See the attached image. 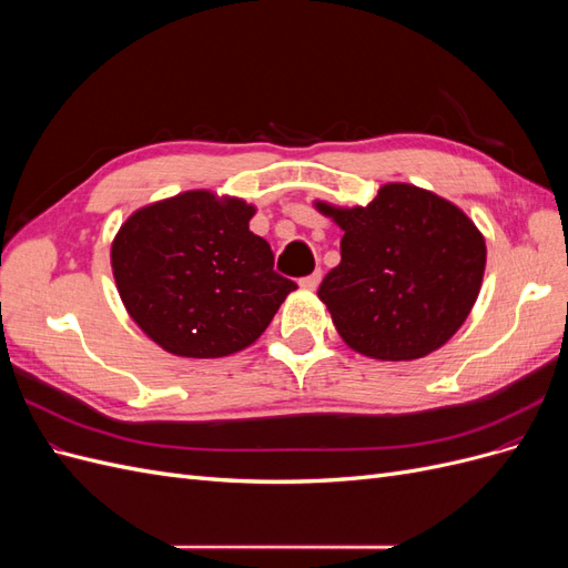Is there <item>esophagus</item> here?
<instances>
[{
  "instance_id": "34e87169",
  "label": "esophagus",
  "mask_w": 568,
  "mask_h": 568,
  "mask_svg": "<svg viewBox=\"0 0 568 568\" xmlns=\"http://www.w3.org/2000/svg\"><path fill=\"white\" fill-rule=\"evenodd\" d=\"M320 280H322V272L320 270H315L311 277H303L301 280V288H305V291H315L317 286H320Z\"/></svg>"
}]
</instances>
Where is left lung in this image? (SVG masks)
Listing matches in <instances>:
<instances>
[{
  "label": "left lung",
  "mask_w": 568,
  "mask_h": 568,
  "mask_svg": "<svg viewBox=\"0 0 568 568\" xmlns=\"http://www.w3.org/2000/svg\"><path fill=\"white\" fill-rule=\"evenodd\" d=\"M313 205L343 230L317 296L348 348L403 363L455 336L486 272V239L467 213L407 182L379 186L367 205Z\"/></svg>",
  "instance_id": "1"
}]
</instances>
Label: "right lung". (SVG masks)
I'll return each mask as SVG.
<instances>
[{
	"label": "right lung",
	"mask_w": 568,
	"mask_h": 568,
	"mask_svg": "<svg viewBox=\"0 0 568 568\" xmlns=\"http://www.w3.org/2000/svg\"><path fill=\"white\" fill-rule=\"evenodd\" d=\"M255 205L211 189L136 209L111 244V270L128 315L178 357H225L267 329L296 284L248 230Z\"/></svg>",
	"instance_id": "add662e5"
}]
</instances>
